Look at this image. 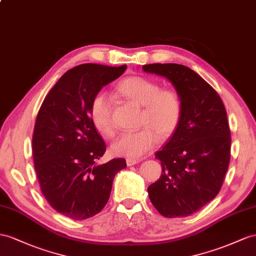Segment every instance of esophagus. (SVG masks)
Here are the masks:
<instances>
[{
    "mask_svg": "<svg viewBox=\"0 0 256 256\" xmlns=\"http://www.w3.org/2000/svg\"><path fill=\"white\" fill-rule=\"evenodd\" d=\"M140 160H136V159H126V164L128 166H132L134 164H136V163H138Z\"/></svg>",
    "mask_w": 256,
    "mask_h": 256,
    "instance_id": "obj_1",
    "label": "esophagus"
}]
</instances>
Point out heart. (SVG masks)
<instances>
[{
    "label": "heart",
    "instance_id": "b5f03b06",
    "mask_svg": "<svg viewBox=\"0 0 256 256\" xmlns=\"http://www.w3.org/2000/svg\"><path fill=\"white\" fill-rule=\"evenodd\" d=\"M118 92L128 102L142 107L140 123L145 126L137 132L121 135L111 146L114 154L140 159L158 144L159 135L161 138H168L178 130L182 116V102L175 90L161 88L152 78L135 76L118 85ZM90 114L102 135H114L112 104L107 94L100 93L93 97Z\"/></svg>",
    "mask_w": 256,
    "mask_h": 256
}]
</instances>
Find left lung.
Listing matches in <instances>:
<instances>
[{
	"label": "left lung",
	"instance_id": "8db88e82",
	"mask_svg": "<svg viewBox=\"0 0 256 256\" xmlns=\"http://www.w3.org/2000/svg\"><path fill=\"white\" fill-rule=\"evenodd\" d=\"M148 74L164 76L182 102L178 130L159 152L162 174L148 187L149 199L166 218L199 211L220 190L230 160V130L215 90L186 66L150 64Z\"/></svg>",
	"mask_w": 256,
	"mask_h": 256
}]
</instances>
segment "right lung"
Returning a JSON list of instances; mask_svg holds the SVG:
<instances>
[{
	"mask_svg": "<svg viewBox=\"0 0 256 256\" xmlns=\"http://www.w3.org/2000/svg\"><path fill=\"white\" fill-rule=\"evenodd\" d=\"M126 66L83 64L68 70L45 97L36 116L32 154L45 199L58 213L81 220L107 204L126 159L96 164L106 145L90 119L93 97Z\"/></svg>",
	"mask_w": 256,
	"mask_h": 256,
	"instance_id": "right-lung-1",
	"label": "right lung"
}]
</instances>
